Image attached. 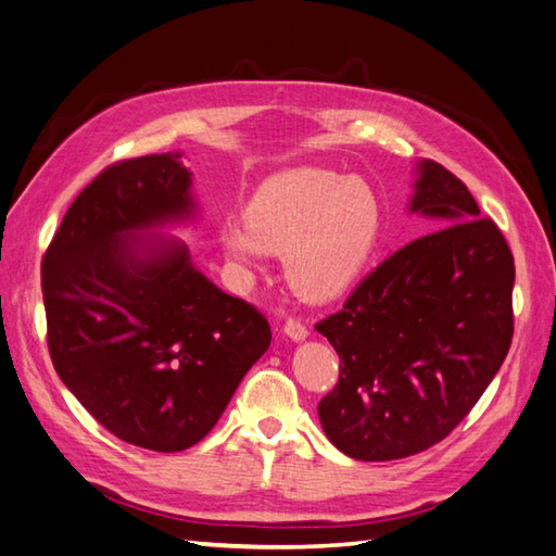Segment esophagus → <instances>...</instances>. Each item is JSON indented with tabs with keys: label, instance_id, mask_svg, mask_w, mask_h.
Segmentation results:
<instances>
[{
	"label": "esophagus",
	"instance_id": "obj_1",
	"mask_svg": "<svg viewBox=\"0 0 556 556\" xmlns=\"http://www.w3.org/2000/svg\"><path fill=\"white\" fill-rule=\"evenodd\" d=\"M283 333H287L291 340H305L309 331H307V326L301 319L289 317L287 321H283Z\"/></svg>",
	"mask_w": 556,
	"mask_h": 556
}]
</instances>
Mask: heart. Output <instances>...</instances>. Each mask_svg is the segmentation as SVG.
I'll return each mask as SVG.
<instances>
[{"label":"heart","mask_w":556,"mask_h":556,"mask_svg":"<svg viewBox=\"0 0 556 556\" xmlns=\"http://www.w3.org/2000/svg\"><path fill=\"white\" fill-rule=\"evenodd\" d=\"M244 225H227L223 244L239 265L263 249L283 251V275L309 301H331L357 279L380 230L371 185L336 170L291 168L267 178L244 208Z\"/></svg>","instance_id":"heart-1"}]
</instances>
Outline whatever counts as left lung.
Listing matches in <instances>:
<instances>
[{
  "label": "left lung",
  "instance_id": "8db88e82",
  "mask_svg": "<svg viewBox=\"0 0 556 556\" xmlns=\"http://www.w3.org/2000/svg\"><path fill=\"white\" fill-rule=\"evenodd\" d=\"M410 211L437 230L368 275L315 324L340 357L319 402L331 444L357 460H400L448 437L503 366L515 333V258L465 182L418 164Z\"/></svg>",
  "mask_w": 556,
  "mask_h": 556
}]
</instances>
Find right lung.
<instances>
[{
  "label": "right lung",
  "instance_id": "add662e5",
  "mask_svg": "<svg viewBox=\"0 0 556 556\" xmlns=\"http://www.w3.org/2000/svg\"><path fill=\"white\" fill-rule=\"evenodd\" d=\"M190 182L182 152L108 166L41 258L55 374L108 432L160 453L202 441L273 340L261 312L211 283L182 241L134 239L188 218Z\"/></svg>",
  "mask_w": 556,
  "mask_h": 556
}]
</instances>
